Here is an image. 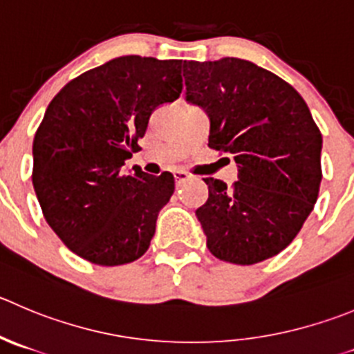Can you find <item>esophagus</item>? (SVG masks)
Segmentation results:
<instances>
[{"instance_id": "obj_1", "label": "esophagus", "mask_w": 354, "mask_h": 354, "mask_svg": "<svg viewBox=\"0 0 354 354\" xmlns=\"http://www.w3.org/2000/svg\"><path fill=\"white\" fill-rule=\"evenodd\" d=\"M174 177H175V183L177 184H183V183H186V180L191 179V175L184 170L174 171Z\"/></svg>"}]
</instances>
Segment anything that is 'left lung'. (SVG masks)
I'll list each match as a JSON object with an SVG mask.
<instances>
[{
	"instance_id": "obj_1",
	"label": "left lung",
	"mask_w": 354,
	"mask_h": 354,
	"mask_svg": "<svg viewBox=\"0 0 354 354\" xmlns=\"http://www.w3.org/2000/svg\"><path fill=\"white\" fill-rule=\"evenodd\" d=\"M187 100L210 118L208 147L231 154L238 180L203 179L196 210L217 259L250 266L292 243L316 203L322 133L297 90L248 60H184Z\"/></svg>"
}]
</instances>
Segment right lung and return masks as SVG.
<instances>
[{
  "label": "right lung",
  "mask_w": 354,
  "mask_h": 354,
  "mask_svg": "<svg viewBox=\"0 0 354 354\" xmlns=\"http://www.w3.org/2000/svg\"><path fill=\"white\" fill-rule=\"evenodd\" d=\"M183 60L127 55L71 80L32 142V186L48 225L85 261L121 266L149 248L174 175L121 174L147 121L183 92Z\"/></svg>",
  "instance_id": "obj_1"
}]
</instances>
